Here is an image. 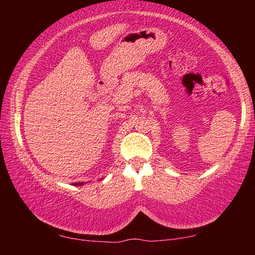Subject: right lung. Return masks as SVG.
Segmentation results:
<instances>
[{"label":"right lung","instance_id":"add662e5","mask_svg":"<svg viewBox=\"0 0 255 255\" xmlns=\"http://www.w3.org/2000/svg\"><path fill=\"white\" fill-rule=\"evenodd\" d=\"M82 184H83L82 182H80V183H75V185H82Z\"/></svg>","mask_w":255,"mask_h":255}]
</instances>
